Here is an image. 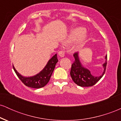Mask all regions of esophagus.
Here are the masks:
<instances>
[{
	"instance_id": "obj_1",
	"label": "esophagus",
	"mask_w": 121,
	"mask_h": 121,
	"mask_svg": "<svg viewBox=\"0 0 121 121\" xmlns=\"http://www.w3.org/2000/svg\"><path fill=\"white\" fill-rule=\"evenodd\" d=\"M59 56L60 57H64V56H65L64 51H60V52H59Z\"/></svg>"
}]
</instances>
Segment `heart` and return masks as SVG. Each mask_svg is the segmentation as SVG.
<instances>
[{"instance_id": "b5f03b06", "label": "heart", "mask_w": 121, "mask_h": 121, "mask_svg": "<svg viewBox=\"0 0 121 121\" xmlns=\"http://www.w3.org/2000/svg\"><path fill=\"white\" fill-rule=\"evenodd\" d=\"M85 28L78 27L72 29L68 35L63 43L65 45H69L73 42L72 50L74 52L83 48L87 39V35L85 32Z\"/></svg>"}]
</instances>
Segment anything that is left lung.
<instances>
[{"instance_id": "obj_1", "label": "left lung", "mask_w": 121, "mask_h": 121, "mask_svg": "<svg viewBox=\"0 0 121 121\" xmlns=\"http://www.w3.org/2000/svg\"><path fill=\"white\" fill-rule=\"evenodd\" d=\"M75 61L72 65L70 76L72 80L77 85L81 87H89L95 85L102 78L105 74L107 65V55L105 56V62L102 65L104 71L99 76H94L91 74V71L82 64L78 52L73 55Z\"/></svg>"}]
</instances>
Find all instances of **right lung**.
<instances>
[{
  "mask_svg": "<svg viewBox=\"0 0 121 121\" xmlns=\"http://www.w3.org/2000/svg\"><path fill=\"white\" fill-rule=\"evenodd\" d=\"M57 62V54H55L48 61L43 70L36 75L30 77H25L22 76L16 70L13 65V68L17 77L25 85L32 88L39 89L44 87L48 84Z\"/></svg>",
  "mask_w": 121,
  "mask_h": 121,
  "instance_id": "add662e5",
  "label": "right lung"
}]
</instances>
